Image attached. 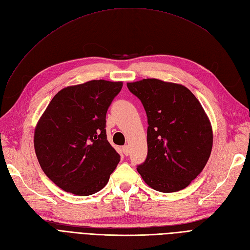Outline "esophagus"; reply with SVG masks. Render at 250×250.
Segmentation results:
<instances>
[{
	"label": "esophagus",
	"mask_w": 250,
	"mask_h": 250,
	"mask_svg": "<svg viewBox=\"0 0 250 250\" xmlns=\"http://www.w3.org/2000/svg\"><path fill=\"white\" fill-rule=\"evenodd\" d=\"M122 150H123V153H124L126 156H127L128 154H129V146H128V145H125V146H123Z\"/></svg>",
	"instance_id": "obj_1"
}]
</instances>
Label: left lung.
Masks as SVG:
<instances>
[{"instance_id": "left-lung-1", "label": "left lung", "mask_w": 250, "mask_h": 250, "mask_svg": "<svg viewBox=\"0 0 250 250\" xmlns=\"http://www.w3.org/2000/svg\"><path fill=\"white\" fill-rule=\"evenodd\" d=\"M147 113L148 153L138 172L156 191L183 190L206 167L213 130L206 111L190 89L177 83L143 79L127 83Z\"/></svg>"}]
</instances>
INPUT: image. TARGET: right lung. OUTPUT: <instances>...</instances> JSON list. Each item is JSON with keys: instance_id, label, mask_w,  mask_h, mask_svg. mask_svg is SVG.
I'll return each instance as SVG.
<instances>
[{"instance_id": "obj_1", "label": "right lung", "mask_w": 250, "mask_h": 250, "mask_svg": "<svg viewBox=\"0 0 250 250\" xmlns=\"http://www.w3.org/2000/svg\"><path fill=\"white\" fill-rule=\"evenodd\" d=\"M123 82L92 80L54 96L34 132L44 174L67 193L88 196L106 186L120 155L106 137V112Z\"/></svg>"}]
</instances>
